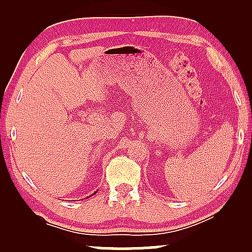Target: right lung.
I'll use <instances>...</instances> for the list:
<instances>
[{"label": "right lung", "instance_id": "right-lung-1", "mask_svg": "<svg viewBox=\"0 0 252 252\" xmlns=\"http://www.w3.org/2000/svg\"><path fill=\"white\" fill-rule=\"evenodd\" d=\"M92 195H94V194H92Z\"/></svg>", "mask_w": 252, "mask_h": 252}]
</instances>
